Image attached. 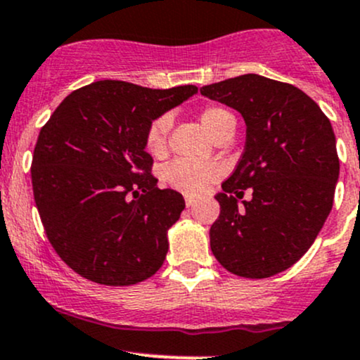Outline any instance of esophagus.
<instances>
[{
  "label": "esophagus",
  "mask_w": 360,
  "mask_h": 360,
  "mask_svg": "<svg viewBox=\"0 0 360 360\" xmlns=\"http://www.w3.org/2000/svg\"><path fill=\"white\" fill-rule=\"evenodd\" d=\"M195 205H196V198H193V196H186V207L191 208L195 207Z\"/></svg>",
  "instance_id": "esophagus-1"
}]
</instances>
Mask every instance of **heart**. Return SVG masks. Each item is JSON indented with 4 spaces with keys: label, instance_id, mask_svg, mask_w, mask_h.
<instances>
[{
    "label": "heart",
    "instance_id": "b5f03b06",
    "mask_svg": "<svg viewBox=\"0 0 360 360\" xmlns=\"http://www.w3.org/2000/svg\"><path fill=\"white\" fill-rule=\"evenodd\" d=\"M200 120L212 136H215L229 122H234L232 114L220 105H207L201 110ZM169 129H171V117L167 114L155 117L148 124L145 133V148L152 155L159 157L165 152ZM217 177H219V167L215 164L188 159L174 160L162 171V181L167 186L189 196H198L207 191Z\"/></svg>",
    "mask_w": 360,
    "mask_h": 360
}]
</instances>
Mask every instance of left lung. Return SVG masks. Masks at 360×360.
Wrapping results in <instances>:
<instances>
[{
  "instance_id": "obj_1",
  "label": "left lung",
  "mask_w": 360,
  "mask_h": 360,
  "mask_svg": "<svg viewBox=\"0 0 360 360\" xmlns=\"http://www.w3.org/2000/svg\"><path fill=\"white\" fill-rule=\"evenodd\" d=\"M200 92L246 121L243 157L215 196L213 256L244 278L280 274L309 250L333 207L340 160L331 122L297 86L262 75H240ZM248 187L253 198L239 205Z\"/></svg>"
}]
</instances>
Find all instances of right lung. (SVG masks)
Returning a JSON list of instances; mask_svg holds the SVG:
<instances>
[{
	"label": "right lung",
	"mask_w": 360,
	"mask_h": 360,
	"mask_svg": "<svg viewBox=\"0 0 360 360\" xmlns=\"http://www.w3.org/2000/svg\"><path fill=\"white\" fill-rule=\"evenodd\" d=\"M196 92L94 82L73 90L41 128L34 200L51 246L84 278L135 285L162 266L167 231L186 205L174 189L157 188L145 133Z\"/></svg>",
	"instance_id": "add662e5"
}]
</instances>
